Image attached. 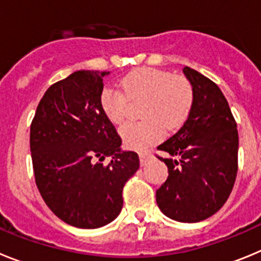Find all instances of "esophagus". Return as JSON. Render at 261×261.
<instances>
[{
  "label": "esophagus",
  "mask_w": 261,
  "mask_h": 261,
  "mask_svg": "<svg viewBox=\"0 0 261 261\" xmlns=\"http://www.w3.org/2000/svg\"><path fill=\"white\" fill-rule=\"evenodd\" d=\"M138 155H140V162H141V166L146 165L147 161L151 158V154L147 153V151H142V153H140Z\"/></svg>",
  "instance_id": "1"
}]
</instances>
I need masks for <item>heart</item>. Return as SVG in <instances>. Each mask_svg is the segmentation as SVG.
<instances>
[{
	"mask_svg": "<svg viewBox=\"0 0 261 261\" xmlns=\"http://www.w3.org/2000/svg\"><path fill=\"white\" fill-rule=\"evenodd\" d=\"M121 89L105 87L99 103L111 123L120 124L128 114L129 100H145L141 108L144 121L126 123L120 128V137L129 149L144 150L159 142L166 128L179 129L192 111V85L167 70L138 68L123 78Z\"/></svg>",
	"mask_w": 261,
	"mask_h": 261,
	"instance_id": "b5f03b06",
	"label": "heart"
}]
</instances>
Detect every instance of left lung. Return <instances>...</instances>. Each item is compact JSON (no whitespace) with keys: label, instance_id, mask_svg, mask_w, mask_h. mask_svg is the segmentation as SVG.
Returning a JSON list of instances; mask_svg holds the SVG:
<instances>
[{"label":"left lung","instance_id":"1","mask_svg":"<svg viewBox=\"0 0 261 261\" xmlns=\"http://www.w3.org/2000/svg\"><path fill=\"white\" fill-rule=\"evenodd\" d=\"M184 75L193 89L190 116L172 137L158 146L167 158V180L156 190V204L179 222H200L229 199L238 171L237 123L220 87L188 66Z\"/></svg>","mask_w":261,"mask_h":261}]
</instances>
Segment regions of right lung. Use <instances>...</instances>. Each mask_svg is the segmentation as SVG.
Returning <instances> with one entry per match:
<instances>
[{
	"instance_id": "right-lung-1",
	"label": "right lung",
	"mask_w": 261,
	"mask_h": 261,
	"mask_svg": "<svg viewBox=\"0 0 261 261\" xmlns=\"http://www.w3.org/2000/svg\"><path fill=\"white\" fill-rule=\"evenodd\" d=\"M110 71L78 70L53 84L30 129L35 181L48 208L68 225L98 229L123 208V187L140 167L135 151L103 114L99 96ZM111 156L108 165H103Z\"/></svg>"
}]
</instances>
